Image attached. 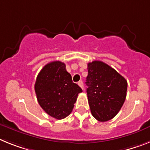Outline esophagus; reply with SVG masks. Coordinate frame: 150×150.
<instances>
[{
  "label": "esophagus",
  "instance_id": "esophagus-1",
  "mask_svg": "<svg viewBox=\"0 0 150 150\" xmlns=\"http://www.w3.org/2000/svg\"><path fill=\"white\" fill-rule=\"evenodd\" d=\"M78 84H79V85L80 86L81 88V89L84 90V84H83L82 81H79V82H78Z\"/></svg>",
  "mask_w": 150,
  "mask_h": 150
}]
</instances>
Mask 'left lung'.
Wrapping results in <instances>:
<instances>
[{
  "label": "left lung",
  "mask_w": 150,
  "mask_h": 150,
  "mask_svg": "<svg viewBox=\"0 0 150 150\" xmlns=\"http://www.w3.org/2000/svg\"><path fill=\"white\" fill-rule=\"evenodd\" d=\"M86 84L91 114L99 122L114 118L123 106L127 95L126 79L102 61L88 64Z\"/></svg>",
  "instance_id": "1"
}]
</instances>
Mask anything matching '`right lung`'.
Segmentation results:
<instances>
[{"mask_svg": "<svg viewBox=\"0 0 150 150\" xmlns=\"http://www.w3.org/2000/svg\"><path fill=\"white\" fill-rule=\"evenodd\" d=\"M35 91L41 107L57 119L65 118L71 112L78 95L82 92L60 61L44 66L36 79Z\"/></svg>", "mask_w": 150, "mask_h": 150, "instance_id": "1", "label": "right lung"}]
</instances>
